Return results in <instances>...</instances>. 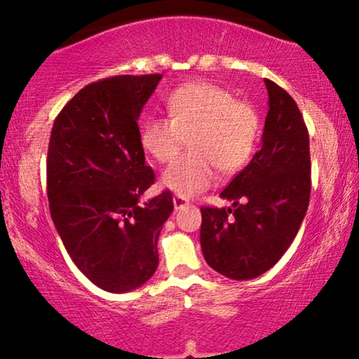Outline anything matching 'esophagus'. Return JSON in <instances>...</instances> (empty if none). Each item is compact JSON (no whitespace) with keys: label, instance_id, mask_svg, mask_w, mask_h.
Masks as SVG:
<instances>
[{"label":"esophagus","instance_id":"obj_1","mask_svg":"<svg viewBox=\"0 0 359 359\" xmlns=\"http://www.w3.org/2000/svg\"><path fill=\"white\" fill-rule=\"evenodd\" d=\"M188 204H189L188 199L183 198V196H175V198H173V205H175L176 210L186 208V205H188Z\"/></svg>","mask_w":359,"mask_h":359}]
</instances>
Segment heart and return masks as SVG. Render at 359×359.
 Listing matches in <instances>:
<instances>
[{
	"label": "heart",
	"instance_id": "1",
	"mask_svg": "<svg viewBox=\"0 0 359 359\" xmlns=\"http://www.w3.org/2000/svg\"><path fill=\"white\" fill-rule=\"evenodd\" d=\"M168 117H150L142 126L140 144L151 158L173 160L189 137V151L163 171L161 183L183 198L214 184L217 168L235 173L253 155L259 117L248 102L235 100L222 86L194 81L166 100Z\"/></svg>",
	"mask_w": 359,
	"mask_h": 359
}]
</instances>
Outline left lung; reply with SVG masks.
<instances>
[{
    "instance_id": "8db88e82",
    "label": "left lung",
    "mask_w": 359,
    "mask_h": 359,
    "mask_svg": "<svg viewBox=\"0 0 359 359\" xmlns=\"http://www.w3.org/2000/svg\"><path fill=\"white\" fill-rule=\"evenodd\" d=\"M269 109L259 149L220 196L233 208H201L208 264L243 281L268 271L299 232L311 198L309 132L296 101L264 80Z\"/></svg>"
}]
</instances>
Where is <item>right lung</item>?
<instances>
[{
	"label": "right lung",
	"instance_id": "add662e5",
	"mask_svg": "<svg viewBox=\"0 0 359 359\" xmlns=\"http://www.w3.org/2000/svg\"><path fill=\"white\" fill-rule=\"evenodd\" d=\"M160 80L154 73L90 83L53 121L52 220L76 268L107 292H129L154 276L160 230L173 212L168 189L139 204L155 173L145 165L137 121Z\"/></svg>",
	"mask_w": 359,
	"mask_h": 359
}]
</instances>
